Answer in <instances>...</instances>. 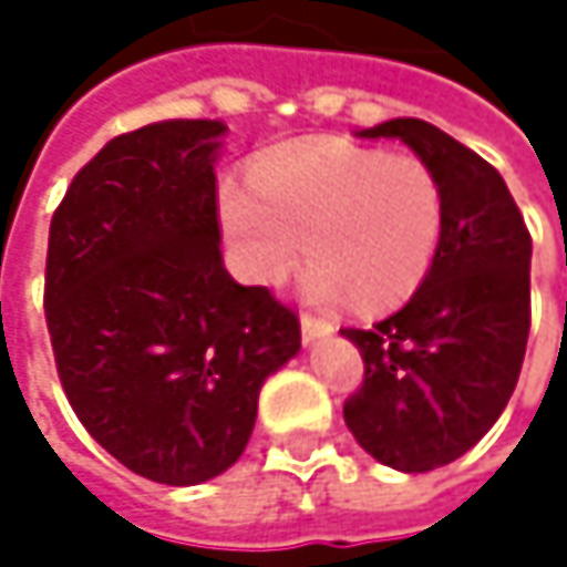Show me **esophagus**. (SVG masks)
Segmentation results:
<instances>
[{
  "label": "esophagus",
  "mask_w": 567,
  "mask_h": 567,
  "mask_svg": "<svg viewBox=\"0 0 567 567\" xmlns=\"http://www.w3.org/2000/svg\"><path fill=\"white\" fill-rule=\"evenodd\" d=\"M331 331H334V328H331L328 321L311 318V315H301V341H305V344H315V341L328 338Z\"/></svg>",
  "instance_id": "obj_1"
}]
</instances>
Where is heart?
Instances as JSON below:
<instances>
[{"mask_svg":"<svg viewBox=\"0 0 567 567\" xmlns=\"http://www.w3.org/2000/svg\"><path fill=\"white\" fill-rule=\"evenodd\" d=\"M249 183H229L219 209L252 282L279 285L308 252V301L331 308L354 298L381 311L406 301L433 269L443 196L416 157L305 141L269 151Z\"/></svg>","mask_w":567,"mask_h":567,"instance_id":"1","label":"heart"}]
</instances>
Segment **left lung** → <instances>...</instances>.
I'll return each instance as SVG.
<instances>
[{
  "mask_svg": "<svg viewBox=\"0 0 567 567\" xmlns=\"http://www.w3.org/2000/svg\"><path fill=\"white\" fill-rule=\"evenodd\" d=\"M358 137L403 141L433 171L443 236L400 311L341 328L364 358L344 423L378 463L430 473L473 450L515 391L532 324V236L499 171L440 127L394 117Z\"/></svg>",
  "mask_w": 567,
  "mask_h": 567,
  "instance_id": "8db88e82",
  "label": "left lung"
}]
</instances>
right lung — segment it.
<instances>
[{
  "label": "right lung",
  "instance_id": "1",
  "mask_svg": "<svg viewBox=\"0 0 567 567\" xmlns=\"http://www.w3.org/2000/svg\"><path fill=\"white\" fill-rule=\"evenodd\" d=\"M223 121L121 134L49 229L45 321L84 430L131 473L196 486L246 450L259 391L301 348L291 308L223 266Z\"/></svg>",
  "mask_w": 567,
  "mask_h": 567
}]
</instances>
